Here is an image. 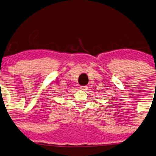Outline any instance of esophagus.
<instances>
[{
    "label": "esophagus",
    "instance_id": "obj_1",
    "mask_svg": "<svg viewBox=\"0 0 156 156\" xmlns=\"http://www.w3.org/2000/svg\"><path fill=\"white\" fill-rule=\"evenodd\" d=\"M80 88L83 90H86L88 89V87H87V86H80Z\"/></svg>",
    "mask_w": 156,
    "mask_h": 156
}]
</instances>
